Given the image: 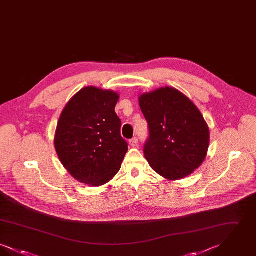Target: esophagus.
I'll use <instances>...</instances> for the list:
<instances>
[{"mask_svg":"<svg viewBox=\"0 0 256 256\" xmlns=\"http://www.w3.org/2000/svg\"><path fill=\"white\" fill-rule=\"evenodd\" d=\"M130 145L134 146V148H136V146H138V138L134 137L132 140H130Z\"/></svg>","mask_w":256,"mask_h":256,"instance_id":"1","label":"esophagus"}]
</instances>
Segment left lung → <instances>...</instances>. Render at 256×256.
Wrapping results in <instances>:
<instances>
[{
	"instance_id": "obj_1",
	"label": "left lung",
	"mask_w": 256,
	"mask_h": 256,
	"mask_svg": "<svg viewBox=\"0 0 256 256\" xmlns=\"http://www.w3.org/2000/svg\"><path fill=\"white\" fill-rule=\"evenodd\" d=\"M150 128L144 156L152 169L170 182L182 180L206 158L210 134L195 104L174 87L139 96Z\"/></svg>"
}]
</instances>
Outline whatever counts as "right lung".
Listing matches in <instances>:
<instances>
[{"mask_svg":"<svg viewBox=\"0 0 256 256\" xmlns=\"http://www.w3.org/2000/svg\"><path fill=\"white\" fill-rule=\"evenodd\" d=\"M117 92L87 86L76 93L61 112L54 148L64 168L80 182L98 187L121 169L128 144L115 112Z\"/></svg>","mask_w":256,"mask_h":256,"instance_id":"1","label":"right lung"}]
</instances>
